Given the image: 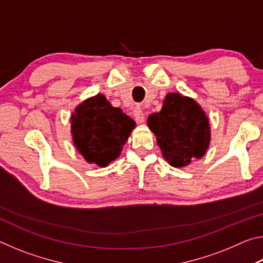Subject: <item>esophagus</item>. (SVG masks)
Here are the masks:
<instances>
[{"instance_id":"34e87169","label":"esophagus","mask_w":263,"mask_h":263,"mask_svg":"<svg viewBox=\"0 0 263 263\" xmlns=\"http://www.w3.org/2000/svg\"><path fill=\"white\" fill-rule=\"evenodd\" d=\"M133 116H135V119L137 121V123L141 124L145 122L144 112H142V110H141V108H139V106H138V108H136L135 111H133Z\"/></svg>"}]
</instances>
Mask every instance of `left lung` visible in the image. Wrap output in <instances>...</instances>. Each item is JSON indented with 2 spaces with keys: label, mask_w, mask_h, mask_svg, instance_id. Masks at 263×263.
Listing matches in <instances>:
<instances>
[{
  "label": "left lung",
  "mask_w": 263,
  "mask_h": 263,
  "mask_svg": "<svg viewBox=\"0 0 263 263\" xmlns=\"http://www.w3.org/2000/svg\"><path fill=\"white\" fill-rule=\"evenodd\" d=\"M149 130L157 137L162 157L173 167L201 159L211 140V127L202 106L189 96L168 92L160 112L149 115Z\"/></svg>",
  "instance_id": "left-lung-1"
}]
</instances>
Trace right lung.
I'll list each match as a JSON object with an SVG mask.
<instances>
[{
	"mask_svg": "<svg viewBox=\"0 0 263 263\" xmlns=\"http://www.w3.org/2000/svg\"><path fill=\"white\" fill-rule=\"evenodd\" d=\"M135 127V121L111 105L103 94L84 100L70 116L74 146L88 163L99 167H106L121 155Z\"/></svg>",
	"mask_w": 263,
	"mask_h": 263,
	"instance_id": "obj_1",
	"label": "right lung"
}]
</instances>
